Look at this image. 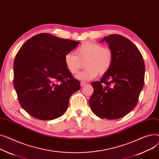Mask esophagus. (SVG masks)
<instances>
[{"label": "esophagus", "instance_id": "1", "mask_svg": "<svg viewBox=\"0 0 159 159\" xmlns=\"http://www.w3.org/2000/svg\"><path fill=\"white\" fill-rule=\"evenodd\" d=\"M86 84V82H84V81L81 82H80V86H81V87H83V86H85Z\"/></svg>", "mask_w": 159, "mask_h": 159}]
</instances>
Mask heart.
Returning <instances> with one entry per match:
<instances>
[{"label":"heart","mask_w":159,"mask_h":159,"mask_svg":"<svg viewBox=\"0 0 159 159\" xmlns=\"http://www.w3.org/2000/svg\"><path fill=\"white\" fill-rule=\"evenodd\" d=\"M112 50L107 47L92 41L84 42L76 49V54L68 52L64 61L67 70L73 75L77 73L85 63L86 69L76 75V78L89 81L98 75H103L111 68L113 62Z\"/></svg>","instance_id":"heart-1"}]
</instances>
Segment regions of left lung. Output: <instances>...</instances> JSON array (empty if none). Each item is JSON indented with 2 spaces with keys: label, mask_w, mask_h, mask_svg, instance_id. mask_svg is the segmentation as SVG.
<instances>
[{
  "label": "left lung",
  "mask_w": 159,
  "mask_h": 159,
  "mask_svg": "<svg viewBox=\"0 0 159 159\" xmlns=\"http://www.w3.org/2000/svg\"><path fill=\"white\" fill-rule=\"evenodd\" d=\"M103 41L112 51V65L100 81L91 84L94 91L89 103L99 118L116 120L131 112L138 102L145 65L140 51L129 39L114 34Z\"/></svg>",
  "instance_id": "1"
}]
</instances>
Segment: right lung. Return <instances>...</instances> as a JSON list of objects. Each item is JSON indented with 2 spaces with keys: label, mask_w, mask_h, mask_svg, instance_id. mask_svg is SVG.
Returning a JSON list of instances; mask_svg holds the SVG:
<instances>
[{
  "label": "right lung",
  "mask_w": 159,
  "mask_h": 159,
  "mask_svg": "<svg viewBox=\"0 0 159 159\" xmlns=\"http://www.w3.org/2000/svg\"><path fill=\"white\" fill-rule=\"evenodd\" d=\"M79 43L41 33L18 50L13 84L21 107L31 116L52 120L65 113L70 97L80 89V84L67 70L64 58Z\"/></svg>",
  "instance_id": "add662e5"
}]
</instances>
